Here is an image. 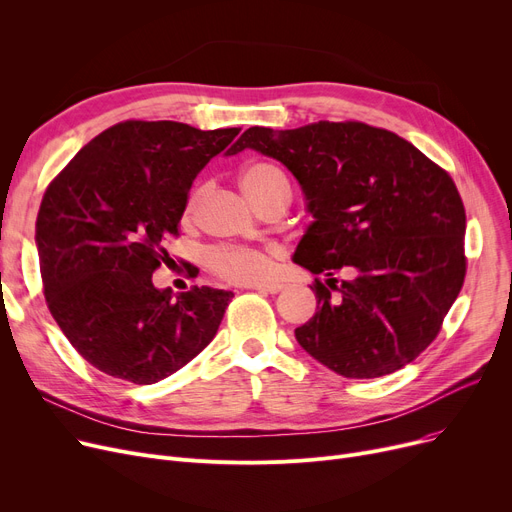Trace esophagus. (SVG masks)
I'll return each instance as SVG.
<instances>
[{"mask_svg": "<svg viewBox=\"0 0 512 512\" xmlns=\"http://www.w3.org/2000/svg\"><path fill=\"white\" fill-rule=\"evenodd\" d=\"M284 286L278 284V282H272V284H255L251 286V290H257V292H265V294H278Z\"/></svg>", "mask_w": 512, "mask_h": 512, "instance_id": "1", "label": "esophagus"}]
</instances>
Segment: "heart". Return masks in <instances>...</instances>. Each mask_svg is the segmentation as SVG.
Returning <instances> with one entry per match:
<instances>
[{
	"instance_id": "1",
	"label": "heart",
	"mask_w": 512,
	"mask_h": 512,
	"mask_svg": "<svg viewBox=\"0 0 512 512\" xmlns=\"http://www.w3.org/2000/svg\"><path fill=\"white\" fill-rule=\"evenodd\" d=\"M240 186L242 191L249 195V199L257 207H267L272 203H290L292 188L288 176L270 161H255L242 168L240 172ZM203 197V186H195L184 205V218L193 220L199 201ZM276 251H265L255 247H238V245H220L213 247L207 253V265L209 270L230 282V284H242L251 286L257 282H263L272 272V259Z\"/></svg>"
}]
</instances>
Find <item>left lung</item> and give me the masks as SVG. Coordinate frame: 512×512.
<instances>
[{
	"label": "left lung",
	"instance_id": "8db88e82",
	"mask_svg": "<svg viewBox=\"0 0 512 512\" xmlns=\"http://www.w3.org/2000/svg\"><path fill=\"white\" fill-rule=\"evenodd\" d=\"M247 147L282 161L315 218L294 253L317 276V313L294 330L299 344L355 380L415 361L467 274L465 205L450 174L398 134L357 120L253 126L228 155Z\"/></svg>",
	"mask_w": 512,
	"mask_h": 512
}]
</instances>
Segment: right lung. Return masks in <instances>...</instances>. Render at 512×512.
<instances>
[{
  "instance_id": "right-lung-1",
  "label": "right lung",
  "mask_w": 512,
  "mask_h": 512,
  "mask_svg": "<svg viewBox=\"0 0 512 512\" xmlns=\"http://www.w3.org/2000/svg\"><path fill=\"white\" fill-rule=\"evenodd\" d=\"M240 128L126 120L103 130L49 182L35 240L45 303L76 353L132 384H155L195 359L234 294L191 286L174 297L153 272L195 176Z\"/></svg>"
}]
</instances>
